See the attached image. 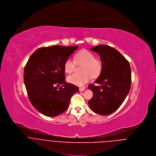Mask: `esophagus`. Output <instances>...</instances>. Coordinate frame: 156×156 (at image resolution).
I'll return each mask as SVG.
<instances>
[{"mask_svg": "<svg viewBox=\"0 0 156 156\" xmlns=\"http://www.w3.org/2000/svg\"><path fill=\"white\" fill-rule=\"evenodd\" d=\"M85 90V88L84 87H80L79 88V91H83Z\"/></svg>", "mask_w": 156, "mask_h": 156, "instance_id": "34e87169", "label": "esophagus"}]
</instances>
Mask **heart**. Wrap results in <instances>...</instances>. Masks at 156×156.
<instances>
[{
  "label": "heart",
  "mask_w": 156,
  "mask_h": 156,
  "mask_svg": "<svg viewBox=\"0 0 156 156\" xmlns=\"http://www.w3.org/2000/svg\"><path fill=\"white\" fill-rule=\"evenodd\" d=\"M74 59L76 63L79 65H83L82 68V74H73L68 77V82L77 86H83L88 82L91 76L95 77L98 76L101 70V62L95 58L93 53L87 50H82L77 52ZM76 67V62L71 58L66 59L64 63L65 71L68 74L72 73Z\"/></svg>",
  "instance_id": "heart-1"
}]
</instances>
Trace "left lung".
Returning <instances> with one entry per match:
<instances>
[{
  "label": "left lung",
  "instance_id": "1",
  "mask_svg": "<svg viewBox=\"0 0 156 156\" xmlns=\"http://www.w3.org/2000/svg\"><path fill=\"white\" fill-rule=\"evenodd\" d=\"M90 50L99 55L101 71L95 81L100 86L90 84L88 87L93 94L88 105L95 113L107 115L115 111L129 94L132 80L130 66L120 52L108 45L95 46Z\"/></svg>",
  "mask_w": 156,
  "mask_h": 156
}]
</instances>
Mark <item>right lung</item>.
I'll return each mask as SVG.
<instances>
[{"mask_svg": "<svg viewBox=\"0 0 156 156\" xmlns=\"http://www.w3.org/2000/svg\"><path fill=\"white\" fill-rule=\"evenodd\" d=\"M77 48L78 46L61 45L40 48L30 56L24 67V82L29 101L47 117L64 112L72 96L79 91L77 87L65 80L64 69L65 61Z\"/></svg>", "mask_w": 156, "mask_h": 156, "instance_id": "right-lung-1", "label": "right lung"}]
</instances>
